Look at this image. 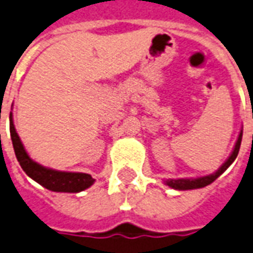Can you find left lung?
I'll list each match as a JSON object with an SVG mask.
<instances>
[{
    "mask_svg": "<svg viewBox=\"0 0 253 253\" xmlns=\"http://www.w3.org/2000/svg\"><path fill=\"white\" fill-rule=\"evenodd\" d=\"M241 138H243V131H240L239 134V138H237L236 145H235V149L232 151L231 157L225 161V164L222 165L220 169L217 170L216 173L209 174V175H205V177H198V178H179V179H166L165 182L168 186L173 189H177V190H190V189H198L204 188L207 185L212 184L213 181L216 178H218L224 171H225L233 161L236 160L237 154H239V150H240L241 145Z\"/></svg>",
    "mask_w": 253,
    "mask_h": 253,
    "instance_id": "1",
    "label": "left lung"
}]
</instances>
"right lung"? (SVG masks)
Listing matches in <instances>:
<instances>
[{
    "label": "right lung",
    "instance_id": "1",
    "mask_svg": "<svg viewBox=\"0 0 253 253\" xmlns=\"http://www.w3.org/2000/svg\"><path fill=\"white\" fill-rule=\"evenodd\" d=\"M10 136H12L13 149L16 153L17 161L21 165L22 170L35 179L36 182L42 185L44 188L52 192H67V193H78L84 189L89 188L95 179L85 173H69V171H59V170L48 169L37 164L24 149L21 139L17 134L14 125H13L12 112H10Z\"/></svg>",
    "mask_w": 253,
    "mask_h": 253
}]
</instances>
